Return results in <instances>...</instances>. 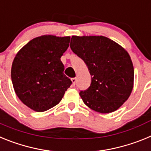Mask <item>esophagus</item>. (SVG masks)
<instances>
[{
	"label": "esophagus",
	"mask_w": 151,
	"mask_h": 151,
	"mask_svg": "<svg viewBox=\"0 0 151 151\" xmlns=\"http://www.w3.org/2000/svg\"><path fill=\"white\" fill-rule=\"evenodd\" d=\"M71 81L72 82H73V86H75V85H76V78H71Z\"/></svg>",
	"instance_id": "esophagus-1"
}]
</instances>
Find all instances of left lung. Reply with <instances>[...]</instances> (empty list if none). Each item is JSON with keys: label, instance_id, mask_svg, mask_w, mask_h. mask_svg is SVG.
I'll list each match as a JSON object with an SVG mask.
<instances>
[{"label": "left lung", "instance_id": "left-lung-1", "mask_svg": "<svg viewBox=\"0 0 151 151\" xmlns=\"http://www.w3.org/2000/svg\"><path fill=\"white\" fill-rule=\"evenodd\" d=\"M70 48L91 76L90 87L79 95L88 107L101 113L115 111L130 96L134 67L128 52L104 36H73Z\"/></svg>", "mask_w": 151, "mask_h": 151}]
</instances>
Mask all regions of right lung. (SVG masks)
<instances>
[{
  "label": "right lung",
  "mask_w": 151,
  "mask_h": 151,
  "mask_svg": "<svg viewBox=\"0 0 151 151\" xmlns=\"http://www.w3.org/2000/svg\"><path fill=\"white\" fill-rule=\"evenodd\" d=\"M70 37L43 35L31 40L17 53L11 68L16 94L32 110L44 112L58 104L72 81L60 60Z\"/></svg>",
  "instance_id": "1"
}]
</instances>
